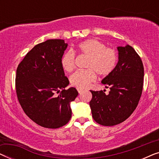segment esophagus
I'll use <instances>...</instances> for the list:
<instances>
[{"label": "esophagus", "instance_id": "34e87169", "mask_svg": "<svg viewBox=\"0 0 159 159\" xmlns=\"http://www.w3.org/2000/svg\"><path fill=\"white\" fill-rule=\"evenodd\" d=\"M77 90H78V93H80V94H81V93H82L84 92V90H82V89H80V88H78L77 89Z\"/></svg>", "mask_w": 159, "mask_h": 159}]
</instances>
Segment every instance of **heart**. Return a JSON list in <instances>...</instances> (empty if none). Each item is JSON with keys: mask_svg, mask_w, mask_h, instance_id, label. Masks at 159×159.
<instances>
[{"mask_svg": "<svg viewBox=\"0 0 159 159\" xmlns=\"http://www.w3.org/2000/svg\"><path fill=\"white\" fill-rule=\"evenodd\" d=\"M77 49L82 55L88 56L85 70H78L70 77L71 85L80 89L88 88L96 79V74L102 77L109 75L116 68L118 55L114 49L106 48L104 43L95 39H89L80 43ZM61 66L65 71L70 72L75 66V55L67 51L61 58Z\"/></svg>", "mask_w": 159, "mask_h": 159, "instance_id": "heart-1", "label": "heart"}]
</instances>
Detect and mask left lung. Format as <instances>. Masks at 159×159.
<instances>
[{
  "mask_svg": "<svg viewBox=\"0 0 159 159\" xmlns=\"http://www.w3.org/2000/svg\"><path fill=\"white\" fill-rule=\"evenodd\" d=\"M118 63L114 71L102 80L110 91H93L90 106L94 120L103 126H114L129 118L140 101L144 68L134 49L129 45L117 47Z\"/></svg>",
  "mask_w": 159,
  "mask_h": 159,
  "instance_id": "left-lung-1",
  "label": "left lung"
}]
</instances>
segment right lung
<instances>
[{"instance_id":"right-lung-1","label":"right lung","mask_w":159,"mask_h":159,"mask_svg":"<svg viewBox=\"0 0 159 159\" xmlns=\"http://www.w3.org/2000/svg\"><path fill=\"white\" fill-rule=\"evenodd\" d=\"M68 44L53 39L36 45L16 69V90L24 111L34 122L50 129L66 125L71 117L70 103L78 95L69 88L61 66ZM60 93L56 96L55 93Z\"/></svg>"}]
</instances>
